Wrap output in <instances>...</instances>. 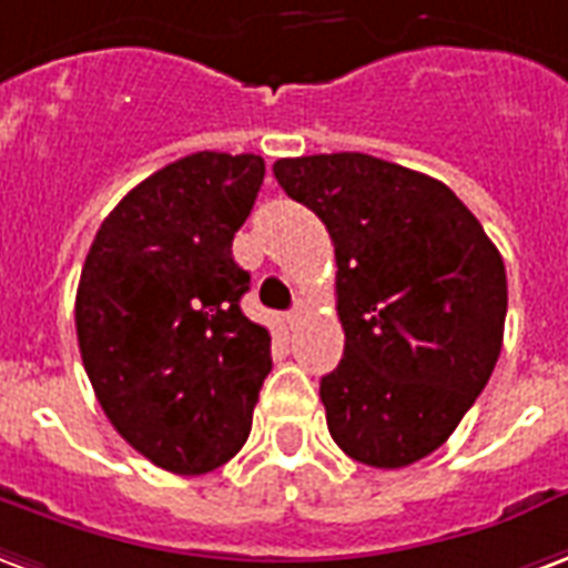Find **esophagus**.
<instances>
[{
	"mask_svg": "<svg viewBox=\"0 0 568 568\" xmlns=\"http://www.w3.org/2000/svg\"><path fill=\"white\" fill-rule=\"evenodd\" d=\"M301 313H304V304H295V310H288V313H285V325L295 327L297 318H301Z\"/></svg>",
	"mask_w": 568,
	"mask_h": 568,
	"instance_id": "1",
	"label": "esophagus"
}]
</instances>
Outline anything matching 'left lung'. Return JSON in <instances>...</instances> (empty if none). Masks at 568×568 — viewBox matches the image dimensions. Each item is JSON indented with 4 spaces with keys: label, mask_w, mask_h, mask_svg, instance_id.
<instances>
[{
    "label": "left lung",
    "mask_w": 568,
    "mask_h": 568,
    "mask_svg": "<svg viewBox=\"0 0 568 568\" xmlns=\"http://www.w3.org/2000/svg\"><path fill=\"white\" fill-rule=\"evenodd\" d=\"M337 255L343 361L322 376L327 430L358 464L400 469L455 434L494 373L506 264L439 180L367 153L273 162Z\"/></svg>",
    "instance_id": "obj_1"
}]
</instances>
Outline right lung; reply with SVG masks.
I'll list each match as a JSON object with an SVG mask.
<instances>
[{
    "mask_svg": "<svg viewBox=\"0 0 568 568\" xmlns=\"http://www.w3.org/2000/svg\"><path fill=\"white\" fill-rule=\"evenodd\" d=\"M262 180V155L178 159L108 213L83 262L74 325L92 390L116 434L178 476L241 452L271 373L231 255Z\"/></svg>",
    "mask_w": 568,
    "mask_h": 568,
    "instance_id": "1",
    "label": "right lung"
}]
</instances>
